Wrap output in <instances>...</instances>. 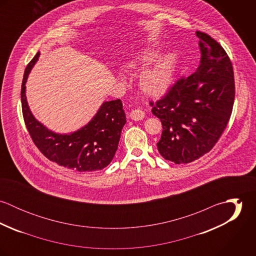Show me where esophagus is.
I'll return each instance as SVG.
<instances>
[{"mask_svg":"<svg viewBox=\"0 0 256 256\" xmlns=\"http://www.w3.org/2000/svg\"><path fill=\"white\" fill-rule=\"evenodd\" d=\"M130 118L134 121H139V120H142L145 116V112L143 110H140V108H137V110H133L130 114H129Z\"/></svg>","mask_w":256,"mask_h":256,"instance_id":"1","label":"esophagus"}]
</instances>
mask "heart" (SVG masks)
I'll return each instance as SVG.
<instances>
[{
	"label": "heart",
	"instance_id": "b5f03b06",
	"mask_svg": "<svg viewBox=\"0 0 256 256\" xmlns=\"http://www.w3.org/2000/svg\"><path fill=\"white\" fill-rule=\"evenodd\" d=\"M158 51L146 48L126 63V70L141 73L139 86L150 96H162L170 88L176 74V57L166 54L158 57Z\"/></svg>",
	"mask_w": 256,
	"mask_h": 256
}]
</instances>
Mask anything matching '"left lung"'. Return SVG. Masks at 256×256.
Wrapping results in <instances>:
<instances>
[{
    "label": "left lung",
    "mask_w": 256,
    "mask_h": 256,
    "mask_svg": "<svg viewBox=\"0 0 256 256\" xmlns=\"http://www.w3.org/2000/svg\"><path fill=\"white\" fill-rule=\"evenodd\" d=\"M201 61L156 102L152 112L162 125L156 146L162 156L188 164L209 152L224 131L234 102V78L230 57L209 34L196 32Z\"/></svg>",
    "instance_id": "1"
}]
</instances>
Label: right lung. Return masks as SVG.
I'll list each match as a JSON object with an SVG mask.
<instances>
[{
	"label": "right lung",
	"mask_w": 256,
	"mask_h": 256,
	"mask_svg": "<svg viewBox=\"0 0 256 256\" xmlns=\"http://www.w3.org/2000/svg\"><path fill=\"white\" fill-rule=\"evenodd\" d=\"M39 52L26 68L22 84V108L28 131L38 150L51 162L78 172H96L111 162L126 116L120 100L102 104L88 125L69 135L49 131L32 114L26 96V82Z\"/></svg>",
	"instance_id": "right-lung-1"
}]
</instances>
